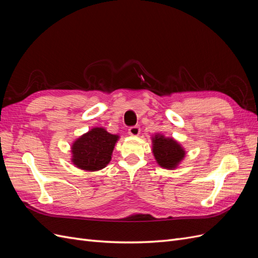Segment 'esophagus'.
Returning <instances> with one entry per match:
<instances>
[{"label": "esophagus", "mask_w": 258, "mask_h": 258, "mask_svg": "<svg viewBox=\"0 0 258 258\" xmlns=\"http://www.w3.org/2000/svg\"><path fill=\"white\" fill-rule=\"evenodd\" d=\"M140 128L138 127V126H134V127H130L129 128V130H128V132H129V135L130 136H132V137H138L139 135H140Z\"/></svg>", "instance_id": "34e87169"}]
</instances>
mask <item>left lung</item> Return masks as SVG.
Returning <instances> with one entry per match:
<instances>
[{
  "label": "left lung",
  "instance_id": "left-lung-1",
  "mask_svg": "<svg viewBox=\"0 0 258 258\" xmlns=\"http://www.w3.org/2000/svg\"><path fill=\"white\" fill-rule=\"evenodd\" d=\"M154 157L161 168L173 170L185 157V150L176 140L156 134L152 137Z\"/></svg>",
  "mask_w": 258,
  "mask_h": 258
}]
</instances>
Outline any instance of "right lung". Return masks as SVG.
Segmentation results:
<instances>
[{"instance_id":"obj_1","label":"right lung","mask_w":258,"mask_h":258,"mask_svg":"<svg viewBox=\"0 0 258 258\" xmlns=\"http://www.w3.org/2000/svg\"><path fill=\"white\" fill-rule=\"evenodd\" d=\"M119 136L112 135L102 127H95L76 139L71 146L73 165L85 171H99L112 159Z\"/></svg>"}]
</instances>
